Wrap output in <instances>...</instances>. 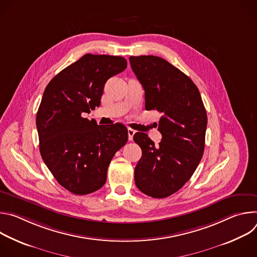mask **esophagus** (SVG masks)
I'll return each mask as SVG.
<instances>
[{
  "label": "esophagus",
  "instance_id": "34e87169",
  "mask_svg": "<svg viewBox=\"0 0 257 257\" xmlns=\"http://www.w3.org/2000/svg\"><path fill=\"white\" fill-rule=\"evenodd\" d=\"M134 134H135V130L129 128V129H128V139H129V140H132Z\"/></svg>",
  "mask_w": 257,
  "mask_h": 257
}]
</instances>
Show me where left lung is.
Returning <instances> with one entry per match:
<instances>
[{"label": "left lung", "instance_id": "1", "mask_svg": "<svg viewBox=\"0 0 257 257\" xmlns=\"http://www.w3.org/2000/svg\"><path fill=\"white\" fill-rule=\"evenodd\" d=\"M129 61L145 91V109L162 113L159 145L145 133L133 136L142 151L135 184L146 195L165 198L184 186L201 161L206 111L194 82L165 59L131 56Z\"/></svg>", "mask_w": 257, "mask_h": 257}]
</instances>
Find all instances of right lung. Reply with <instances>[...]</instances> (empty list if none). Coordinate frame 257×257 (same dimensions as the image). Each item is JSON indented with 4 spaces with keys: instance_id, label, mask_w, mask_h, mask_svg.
Wrapping results in <instances>:
<instances>
[{
    "instance_id": "1",
    "label": "right lung",
    "mask_w": 257,
    "mask_h": 257,
    "mask_svg": "<svg viewBox=\"0 0 257 257\" xmlns=\"http://www.w3.org/2000/svg\"><path fill=\"white\" fill-rule=\"evenodd\" d=\"M126 67L123 57L86 54L45 89L36 114L40 152L59 184L72 193L101 188L109 163L128 140L124 125L100 126L82 117L99 106L106 80Z\"/></svg>"
}]
</instances>
